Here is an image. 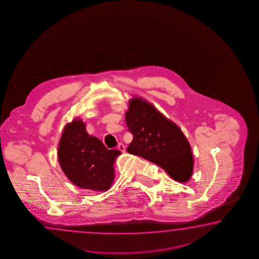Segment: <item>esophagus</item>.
<instances>
[{
    "instance_id": "34e87169",
    "label": "esophagus",
    "mask_w": 259,
    "mask_h": 259,
    "mask_svg": "<svg viewBox=\"0 0 259 259\" xmlns=\"http://www.w3.org/2000/svg\"><path fill=\"white\" fill-rule=\"evenodd\" d=\"M117 149H118L119 151H121V152H125V151H126V146H125L124 144H122V143H119V144L117 145Z\"/></svg>"
}]
</instances>
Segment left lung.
I'll list each match as a JSON object with an SVG mask.
<instances>
[{"mask_svg": "<svg viewBox=\"0 0 259 259\" xmlns=\"http://www.w3.org/2000/svg\"><path fill=\"white\" fill-rule=\"evenodd\" d=\"M125 118L133 135L127 152L157 164L174 180L188 182L194 162L190 144L180 127L142 97L130 101Z\"/></svg>", "mask_w": 259, "mask_h": 259, "instance_id": "left-lung-1", "label": "left lung"}]
</instances>
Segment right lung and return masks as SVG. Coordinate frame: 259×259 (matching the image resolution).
<instances>
[{"label": "right lung", "instance_id": "obj_1", "mask_svg": "<svg viewBox=\"0 0 259 259\" xmlns=\"http://www.w3.org/2000/svg\"><path fill=\"white\" fill-rule=\"evenodd\" d=\"M120 153L90 136L81 119L67 124L58 148L59 162L67 178L77 187L93 191L110 188L115 178L114 163Z\"/></svg>", "mask_w": 259, "mask_h": 259}]
</instances>
